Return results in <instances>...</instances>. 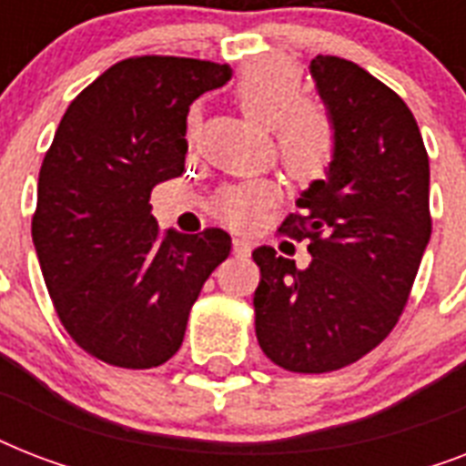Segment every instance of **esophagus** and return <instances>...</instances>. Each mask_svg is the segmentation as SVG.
<instances>
[{
    "instance_id": "1",
    "label": "esophagus",
    "mask_w": 466,
    "mask_h": 466,
    "mask_svg": "<svg viewBox=\"0 0 466 466\" xmlns=\"http://www.w3.org/2000/svg\"><path fill=\"white\" fill-rule=\"evenodd\" d=\"M234 256H248L251 251V241L247 237H234Z\"/></svg>"
}]
</instances>
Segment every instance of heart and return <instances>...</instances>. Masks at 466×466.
<instances>
[{"label": "heart", "instance_id": "obj_1", "mask_svg": "<svg viewBox=\"0 0 466 466\" xmlns=\"http://www.w3.org/2000/svg\"><path fill=\"white\" fill-rule=\"evenodd\" d=\"M234 104L258 127H273L276 152L295 178H314L331 159V130L317 108L302 101V76L288 60L248 65L232 86ZM270 198L263 183H244L218 198L219 218L234 227L254 222Z\"/></svg>", "mask_w": 466, "mask_h": 466}]
</instances>
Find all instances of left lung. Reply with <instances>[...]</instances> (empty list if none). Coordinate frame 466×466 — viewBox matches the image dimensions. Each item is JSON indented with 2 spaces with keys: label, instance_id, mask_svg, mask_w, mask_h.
<instances>
[{
  "label": "left lung",
  "instance_id": "8db88e82",
  "mask_svg": "<svg viewBox=\"0 0 466 466\" xmlns=\"http://www.w3.org/2000/svg\"><path fill=\"white\" fill-rule=\"evenodd\" d=\"M309 69L331 118L333 159L280 232L309 239L311 261L299 270L276 248H256L254 311L270 360L321 375L360 360L397 326L433 219L428 152L404 98L343 57L317 55Z\"/></svg>",
  "mask_w": 466,
  "mask_h": 466
}]
</instances>
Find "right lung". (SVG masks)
Returning <instances> with one entry per match:
<instances>
[{
  "label": "right lung",
  "instance_id": "obj_1",
  "mask_svg": "<svg viewBox=\"0 0 466 466\" xmlns=\"http://www.w3.org/2000/svg\"><path fill=\"white\" fill-rule=\"evenodd\" d=\"M229 76L193 57L116 62L69 104L46 152L31 222L40 270L62 326L108 365H164L229 256L227 232H161L149 205L157 183L183 174L190 104Z\"/></svg>",
  "mask_w": 466,
  "mask_h": 466
}]
</instances>
